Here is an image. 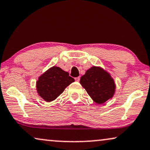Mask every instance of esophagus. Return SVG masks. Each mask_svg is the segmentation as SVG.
Listing matches in <instances>:
<instances>
[{
  "mask_svg": "<svg viewBox=\"0 0 150 150\" xmlns=\"http://www.w3.org/2000/svg\"><path fill=\"white\" fill-rule=\"evenodd\" d=\"M79 79H80V77H76V78H75V81H79Z\"/></svg>",
  "mask_w": 150,
  "mask_h": 150,
  "instance_id": "34e87169",
  "label": "esophagus"
}]
</instances>
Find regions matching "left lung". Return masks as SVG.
<instances>
[{
  "label": "left lung",
  "instance_id": "left-lung-1",
  "mask_svg": "<svg viewBox=\"0 0 150 150\" xmlns=\"http://www.w3.org/2000/svg\"><path fill=\"white\" fill-rule=\"evenodd\" d=\"M91 99L102 105L111 99L115 92V81L107 71L100 66H92L79 81Z\"/></svg>",
  "mask_w": 150,
  "mask_h": 150
}]
</instances>
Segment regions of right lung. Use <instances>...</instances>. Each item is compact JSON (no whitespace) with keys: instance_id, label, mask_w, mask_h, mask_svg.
<instances>
[{"instance_id":"right-lung-1","label":"right lung","mask_w":150,"mask_h":150,"mask_svg":"<svg viewBox=\"0 0 150 150\" xmlns=\"http://www.w3.org/2000/svg\"><path fill=\"white\" fill-rule=\"evenodd\" d=\"M75 81L69 73L58 66H52L40 75L37 81V93L45 102L53 101L65 88Z\"/></svg>"}]
</instances>
